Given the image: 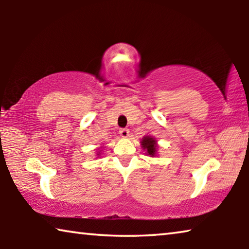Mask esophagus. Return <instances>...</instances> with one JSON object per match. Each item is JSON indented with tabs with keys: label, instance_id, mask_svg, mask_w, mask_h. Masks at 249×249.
I'll return each mask as SVG.
<instances>
[{
	"label": "esophagus",
	"instance_id": "1",
	"mask_svg": "<svg viewBox=\"0 0 249 249\" xmlns=\"http://www.w3.org/2000/svg\"><path fill=\"white\" fill-rule=\"evenodd\" d=\"M120 134H121L122 137L126 138V137L129 136V130L127 128H122V129H120Z\"/></svg>",
	"mask_w": 249,
	"mask_h": 249
}]
</instances>
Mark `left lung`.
<instances>
[{"label": "left lung", "instance_id": "obj_1", "mask_svg": "<svg viewBox=\"0 0 249 249\" xmlns=\"http://www.w3.org/2000/svg\"><path fill=\"white\" fill-rule=\"evenodd\" d=\"M142 149L146 150V154L150 157H154L157 153V141L151 136H144L142 140Z\"/></svg>", "mask_w": 249, "mask_h": 249}]
</instances>
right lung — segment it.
<instances>
[{
	"mask_svg": "<svg viewBox=\"0 0 249 249\" xmlns=\"http://www.w3.org/2000/svg\"><path fill=\"white\" fill-rule=\"evenodd\" d=\"M98 155H100V154H98Z\"/></svg>",
	"mask_w": 249,
	"mask_h": 249,
	"instance_id": "add662e5",
	"label": "right lung"
}]
</instances>
